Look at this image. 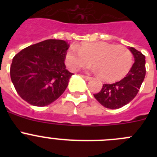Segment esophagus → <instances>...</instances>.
I'll list each match as a JSON object with an SVG mask.
<instances>
[{
  "label": "esophagus",
  "mask_w": 157,
  "mask_h": 157,
  "mask_svg": "<svg viewBox=\"0 0 157 157\" xmlns=\"http://www.w3.org/2000/svg\"><path fill=\"white\" fill-rule=\"evenodd\" d=\"M82 77L85 80H86V81L91 79V77H89V76H86V75H82Z\"/></svg>",
  "instance_id": "esophagus-1"
}]
</instances>
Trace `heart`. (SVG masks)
<instances>
[{"label": "heart", "instance_id": "b5f03b06", "mask_svg": "<svg viewBox=\"0 0 157 157\" xmlns=\"http://www.w3.org/2000/svg\"><path fill=\"white\" fill-rule=\"evenodd\" d=\"M90 61L101 79L115 81L128 73L133 63V54L124 45L102 41L86 43L78 48L72 46L67 52L66 64L72 71L88 66Z\"/></svg>", "mask_w": 157, "mask_h": 157}]
</instances>
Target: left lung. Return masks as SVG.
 I'll return each instance as SVG.
<instances>
[{
	"label": "left lung",
	"instance_id": "8db88e82",
	"mask_svg": "<svg viewBox=\"0 0 157 157\" xmlns=\"http://www.w3.org/2000/svg\"><path fill=\"white\" fill-rule=\"evenodd\" d=\"M134 63L123 79L112 84H104L101 90L94 94L96 100L107 109H117L127 105L138 94L145 76V56L130 47Z\"/></svg>",
	"mask_w": 157,
	"mask_h": 157
}]
</instances>
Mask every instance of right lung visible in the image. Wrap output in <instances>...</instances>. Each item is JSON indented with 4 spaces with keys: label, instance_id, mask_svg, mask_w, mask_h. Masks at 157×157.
Returning <instances> with one entry per match:
<instances>
[{
    "label": "right lung",
    "instance_id": "1",
    "mask_svg": "<svg viewBox=\"0 0 157 157\" xmlns=\"http://www.w3.org/2000/svg\"><path fill=\"white\" fill-rule=\"evenodd\" d=\"M68 48L63 40L48 39L23 48L14 56L11 79L22 99L44 107L63 94L73 75L64 63Z\"/></svg>",
    "mask_w": 157,
    "mask_h": 157
}]
</instances>
